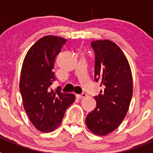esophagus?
I'll list each match as a JSON object with an SVG mask.
<instances>
[{
	"label": "esophagus",
	"instance_id": "obj_1",
	"mask_svg": "<svg viewBox=\"0 0 153 153\" xmlns=\"http://www.w3.org/2000/svg\"><path fill=\"white\" fill-rule=\"evenodd\" d=\"M76 98H78V99H83V98H84V97H86V94L84 93H82V94H76Z\"/></svg>",
	"mask_w": 153,
	"mask_h": 153
}]
</instances>
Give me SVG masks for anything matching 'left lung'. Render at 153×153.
<instances>
[{"instance_id": "left-lung-1", "label": "left lung", "mask_w": 153, "mask_h": 153, "mask_svg": "<svg viewBox=\"0 0 153 153\" xmlns=\"http://www.w3.org/2000/svg\"><path fill=\"white\" fill-rule=\"evenodd\" d=\"M95 51V79L104 90L95 97L97 106L87 115L86 125L97 136L117 129L126 116L132 96V76L125 54L114 42L92 41Z\"/></svg>"}]
</instances>
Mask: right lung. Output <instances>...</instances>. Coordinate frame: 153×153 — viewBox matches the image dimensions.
<instances>
[{
	"instance_id": "add662e5",
	"label": "right lung",
	"mask_w": 153,
	"mask_h": 153,
	"mask_svg": "<svg viewBox=\"0 0 153 153\" xmlns=\"http://www.w3.org/2000/svg\"><path fill=\"white\" fill-rule=\"evenodd\" d=\"M67 39L47 35L38 40L24 57L20 90L25 112L31 123L40 132H50L61 123L67 108L75 101L73 93L55 90L50 86L56 80L54 60Z\"/></svg>"
}]
</instances>
